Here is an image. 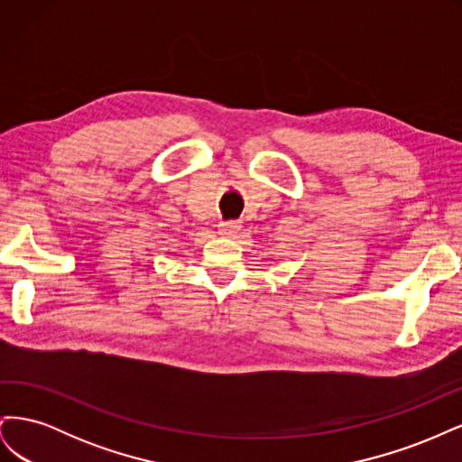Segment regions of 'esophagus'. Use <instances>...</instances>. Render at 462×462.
I'll use <instances>...</instances> for the list:
<instances>
[{"mask_svg":"<svg viewBox=\"0 0 462 462\" xmlns=\"http://www.w3.org/2000/svg\"><path fill=\"white\" fill-rule=\"evenodd\" d=\"M239 231H241V226L236 221H221L217 226V233L221 236H235Z\"/></svg>","mask_w":462,"mask_h":462,"instance_id":"34e87169","label":"esophagus"}]
</instances>
